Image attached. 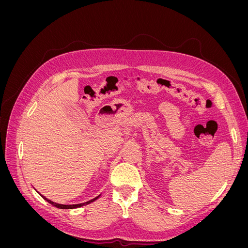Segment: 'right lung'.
Here are the masks:
<instances>
[{
  "mask_svg": "<svg viewBox=\"0 0 248 248\" xmlns=\"http://www.w3.org/2000/svg\"><path fill=\"white\" fill-rule=\"evenodd\" d=\"M41 197H42L44 200H46V201H47L50 205L55 206V207H57V208H60V209H74V208H79V207H81V206L88 205V204H90V202H92L96 201V200L98 199L100 196H98V197H96V198L92 199L91 201H88V202H82V204H77V205H62V204H57V202H52V201L48 200V199H47V198H46V197H43V196H41Z\"/></svg>",
  "mask_w": 248,
  "mask_h": 248,
  "instance_id": "obj_1",
  "label": "right lung"
}]
</instances>
